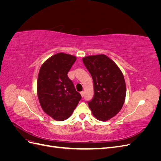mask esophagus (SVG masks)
<instances>
[{
	"label": "esophagus",
	"instance_id": "obj_1",
	"mask_svg": "<svg viewBox=\"0 0 161 161\" xmlns=\"http://www.w3.org/2000/svg\"><path fill=\"white\" fill-rule=\"evenodd\" d=\"M80 95H81V97H84V95H85V93H84V92H83V91H82V92H80Z\"/></svg>",
	"mask_w": 161,
	"mask_h": 161
}]
</instances>
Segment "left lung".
<instances>
[{
    "mask_svg": "<svg viewBox=\"0 0 161 161\" xmlns=\"http://www.w3.org/2000/svg\"><path fill=\"white\" fill-rule=\"evenodd\" d=\"M82 62L93 80L94 97L88 102L89 108L98 120H109L119 113L125 99L123 73L104 54L86 56Z\"/></svg>",
    "mask_w": 161,
    "mask_h": 161,
    "instance_id": "8db88e82",
    "label": "left lung"
}]
</instances>
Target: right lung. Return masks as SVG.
Wrapping results in <instances>:
<instances>
[{"instance_id": "right-lung-1", "label": "right lung", "mask_w": 161, "mask_h": 161, "mask_svg": "<svg viewBox=\"0 0 161 161\" xmlns=\"http://www.w3.org/2000/svg\"><path fill=\"white\" fill-rule=\"evenodd\" d=\"M76 60L75 56L58 53L43 62L39 72V102L43 111L56 121L70 118L81 99L67 75Z\"/></svg>"}]
</instances>
